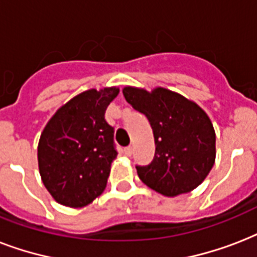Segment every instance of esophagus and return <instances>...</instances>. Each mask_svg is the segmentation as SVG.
Instances as JSON below:
<instances>
[{"label": "esophagus", "instance_id": "1", "mask_svg": "<svg viewBox=\"0 0 257 257\" xmlns=\"http://www.w3.org/2000/svg\"><path fill=\"white\" fill-rule=\"evenodd\" d=\"M124 153H125V156H132V153H133L132 147H126V148L124 149Z\"/></svg>", "mask_w": 257, "mask_h": 257}]
</instances>
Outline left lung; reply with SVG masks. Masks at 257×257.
Returning <instances> with one entry per match:
<instances>
[{
	"instance_id": "left-lung-1",
	"label": "left lung",
	"mask_w": 257,
	"mask_h": 257,
	"mask_svg": "<svg viewBox=\"0 0 257 257\" xmlns=\"http://www.w3.org/2000/svg\"><path fill=\"white\" fill-rule=\"evenodd\" d=\"M125 100L152 126L156 152L151 164L136 165L144 184L161 195L193 191L211 172L216 159V135L199 105L165 88L152 92L125 86Z\"/></svg>"
}]
</instances>
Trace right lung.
Listing matches in <instances>:
<instances>
[{
	"mask_svg": "<svg viewBox=\"0 0 257 257\" xmlns=\"http://www.w3.org/2000/svg\"><path fill=\"white\" fill-rule=\"evenodd\" d=\"M118 88L89 89L62 105L38 141L42 183L57 203L70 208L90 204L104 192L117 151L114 129L105 110Z\"/></svg>",
	"mask_w": 257,
	"mask_h": 257,
	"instance_id": "add662e5",
	"label": "right lung"
}]
</instances>
